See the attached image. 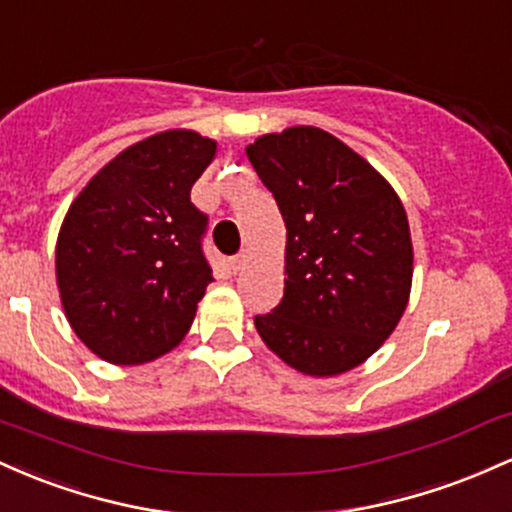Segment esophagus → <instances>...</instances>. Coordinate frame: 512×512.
<instances>
[{
    "instance_id": "esophagus-1",
    "label": "esophagus",
    "mask_w": 512,
    "mask_h": 512,
    "mask_svg": "<svg viewBox=\"0 0 512 512\" xmlns=\"http://www.w3.org/2000/svg\"><path fill=\"white\" fill-rule=\"evenodd\" d=\"M246 261H249V251H241V254H237L232 258V271L239 273L241 268L246 266Z\"/></svg>"
}]
</instances>
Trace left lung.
Segmentation results:
<instances>
[{"instance_id": "8db88e82", "label": "left lung", "mask_w": 512, "mask_h": 512, "mask_svg": "<svg viewBox=\"0 0 512 512\" xmlns=\"http://www.w3.org/2000/svg\"><path fill=\"white\" fill-rule=\"evenodd\" d=\"M285 222V292L256 331L309 377L363 365L392 336L411 295L413 244L404 205L380 171L314 125L268 132L246 147Z\"/></svg>"}]
</instances>
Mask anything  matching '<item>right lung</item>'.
Instances as JSON below:
<instances>
[{"instance_id": "1", "label": "right lung", "mask_w": 512, "mask_h": 512, "mask_svg": "<svg viewBox=\"0 0 512 512\" xmlns=\"http://www.w3.org/2000/svg\"><path fill=\"white\" fill-rule=\"evenodd\" d=\"M217 154L195 130H164L113 157L72 200L55 246L65 317L111 365H142L183 341L212 271L208 217L191 188Z\"/></svg>"}]
</instances>
